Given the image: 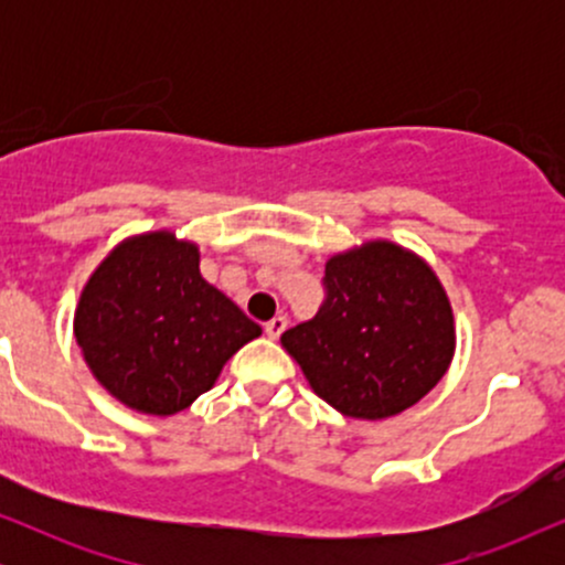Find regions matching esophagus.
<instances>
[{"label":"esophagus","instance_id":"34e87169","mask_svg":"<svg viewBox=\"0 0 565 565\" xmlns=\"http://www.w3.org/2000/svg\"><path fill=\"white\" fill-rule=\"evenodd\" d=\"M287 316H276V319H270L268 323H265V334L270 337V340H278L281 337L284 329H287Z\"/></svg>","mask_w":565,"mask_h":565}]
</instances>
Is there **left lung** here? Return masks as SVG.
<instances>
[{
    "label": "left lung",
    "instance_id": "obj_1",
    "mask_svg": "<svg viewBox=\"0 0 565 565\" xmlns=\"http://www.w3.org/2000/svg\"><path fill=\"white\" fill-rule=\"evenodd\" d=\"M323 305L281 334L313 393L353 419H387L425 398L457 345L451 302L412 249L366 242L329 257Z\"/></svg>",
    "mask_w": 565,
    "mask_h": 565
}]
</instances>
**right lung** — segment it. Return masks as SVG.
Instances as JSON below:
<instances>
[{
	"label": "right lung",
	"instance_id": "obj_1",
	"mask_svg": "<svg viewBox=\"0 0 565 565\" xmlns=\"http://www.w3.org/2000/svg\"><path fill=\"white\" fill-rule=\"evenodd\" d=\"M260 323L204 281L199 246L172 231L116 244L84 284L74 337L95 380L153 417L183 412Z\"/></svg>",
	"mask_w": 565,
	"mask_h": 565
}]
</instances>
